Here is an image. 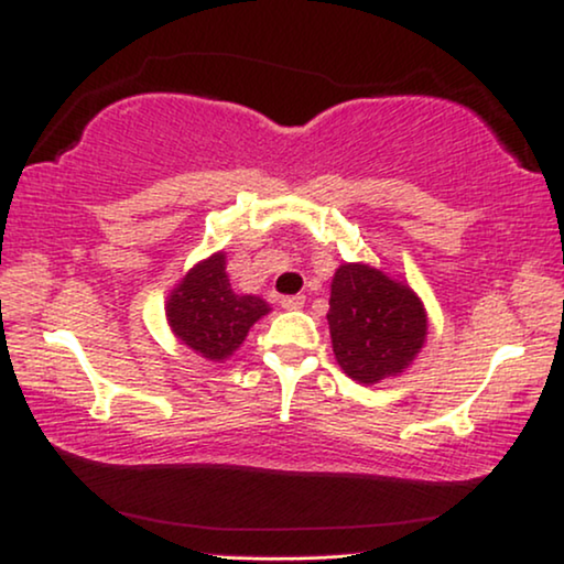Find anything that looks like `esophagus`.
<instances>
[{
    "label": "esophagus",
    "instance_id": "esophagus-1",
    "mask_svg": "<svg viewBox=\"0 0 564 564\" xmlns=\"http://www.w3.org/2000/svg\"><path fill=\"white\" fill-rule=\"evenodd\" d=\"M306 299L304 296H283L281 299V306L285 308V312H299V308H304Z\"/></svg>",
    "mask_w": 564,
    "mask_h": 564
}]
</instances>
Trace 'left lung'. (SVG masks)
Instances as JSON below:
<instances>
[{"label":"left lung","mask_w":564,"mask_h":564,"mask_svg":"<svg viewBox=\"0 0 564 564\" xmlns=\"http://www.w3.org/2000/svg\"><path fill=\"white\" fill-rule=\"evenodd\" d=\"M327 322L337 365L365 386L401 376L430 329L419 293L368 263H343L332 275Z\"/></svg>","instance_id":"obj_1"}]
</instances>
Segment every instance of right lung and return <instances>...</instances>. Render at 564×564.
Listing matches in <instances>:
<instances>
[{"mask_svg":"<svg viewBox=\"0 0 564 564\" xmlns=\"http://www.w3.org/2000/svg\"><path fill=\"white\" fill-rule=\"evenodd\" d=\"M268 312V301L232 289L225 250L199 260L173 285L165 301V319L173 335L209 362L232 358L252 324L263 319Z\"/></svg>","mask_w":564,"mask_h":564,"instance_id":"obj_1","label":"right lung"}]
</instances>
